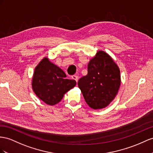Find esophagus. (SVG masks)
<instances>
[{"label":"esophagus","instance_id":"1","mask_svg":"<svg viewBox=\"0 0 153 153\" xmlns=\"http://www.w3.org/2000/svg\"><path fill=\"white\" fill-rule=\"evenodd\" d=\"M72 78L73 79L75 80L76 82H77V81H78V77H77V76H76V75H73V76H72Z\"/></svg>","mask_w":153,"mask_h":153}]
</instances>
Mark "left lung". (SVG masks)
Returning a JSON list of instances; mask_svg holds the SVG:
<instances>
[{
  "instance_id": "left-lung-1",
  "label": "left lung",
  "mask_w": 153,
  "mask_h": 153,
  "mask_svg": "<svg viewBox=\"0 0 153 153\" xmlns=\"http://www.w3.org/2000/svg\"><path fill=\"white\" fill-rule=\"evenodd\" d=\"M78 87L88 106L106 107L117 95L121 84L119 67L104 51H98L88 64V74L78 81Z\"/></svg>"
}]
</instances>
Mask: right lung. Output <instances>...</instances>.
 Segmentation results:
<instances>
[{
  "instance_id": "obj_1",
  "label": "right lung",
  "mask_w": 153,
  "mask_h": 153,
  "mask_svg": "<svg viewBox=\"0 0 153 153\" xmlns=\"http://www.w3.org/2000/svg\"><path fill=\"white\" fill-rule=\"evenodd\" d=\"M76 85L75 80L66 79L64 71L47 57L43 58L35 68L32 83L33 91L47 105L58 103L65 94Z\"/></svg>"
}]
</instances>
